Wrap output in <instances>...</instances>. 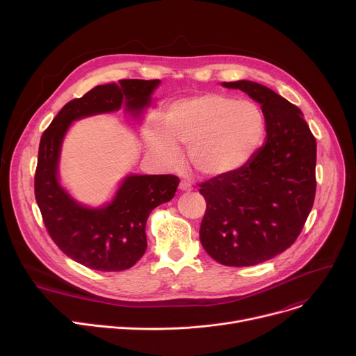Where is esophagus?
Instances as JSON below:
<instances>
[{"label":"esophagus","instance_id":"obj_1","mask_svg":"<svg viewBox=\"0 0 356 356\" xmlns=\"http://www.w3.org/2000/svg\"><path fill=\"white\" fill-rule=\"evenodd\" d=\"M179 189L180 191H183V192H191L192 189H193V186H192V183H191V180H181L180 181V184H179Z\"/></svg>","mask_w":356,"mask_h":356}]
</instances>
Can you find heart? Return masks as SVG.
I'll use <instances>...</instances> for the list:
<instances>
[{
    "label": "heart",
    "instance_id": "b5f03b06",
    "mask_svg": "<svg viewBox=\"0 0 356 356\" xmlns=\"http://www.w3.org/2000/svg\"><path fill=\"white\" fill-rule=\"evenodd\" d=\"M266 133L261 108L235 101L225 93H204L173 102L163 122L148 120L144 128L147 152L164 167L179 163V147L202 176H220L247 164Z\"/></svg>",
    "mask_w": 356,
    "mask_h": 356
}]
</instances>
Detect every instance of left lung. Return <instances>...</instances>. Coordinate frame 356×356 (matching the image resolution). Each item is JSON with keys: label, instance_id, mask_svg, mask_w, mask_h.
Wrapping results in <instances>:
<instances>
[{"label": "left lung", "instance_id": "8db88e82", "mask_svg": "<svg viewBox=\"0 0 356 356\" xmlns=\"http://www.w3.org/2000/svg\"><path fill=\"white\" fill-rule=\"evenodd\" d=\"M261 104L266 141L234 172L200 183V242L215 261L250 267L282 254L302 232L316 193V140L303 112L251 81L222 82Z\"/></svg>", "mask_w": 356, "mask_h": 356}]
</instances>
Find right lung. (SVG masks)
<instances>
[{
	"label": "right lung",
	"instance_id": "right-lung-1",
	"mask_svg": "<svg viewBox=\"0 0 356 356\" xmlns=\"http://www.w3.org/2000/svg\"><path fill=\"white\" fill-rule=\"evenodd\" d=\"M159 79H122L98 85L67 102L44 131L34 177V193L44 225L58 245L76 263L98 271L133 267L147 250V218L159 204L172 200L179 177L172 175H128L109 202L92 208L79 203L60 183L59 161L65 136L73 121L109 114L121 108L141 120L152 104Z\"/></svg>",
	"mask_w": 356,
	"mask_h": 356
}]
</instances>
